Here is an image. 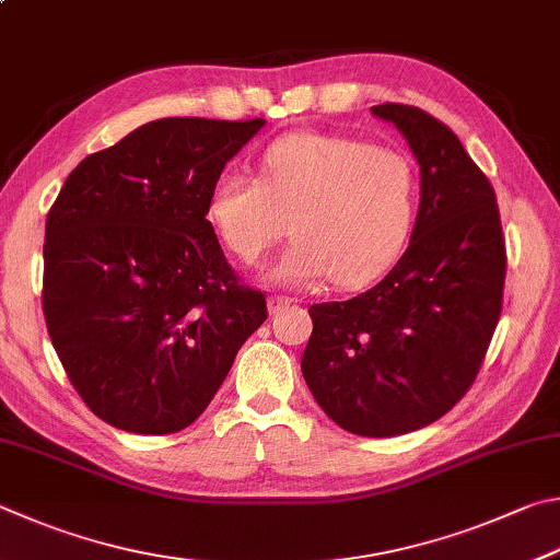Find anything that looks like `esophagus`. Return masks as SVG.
<instances>
[{
	"label": "esophagus",
	"mask_w": 560,
	"mask_h": 560,
	"mask_svg": "<svg viewBox=\"0 0 560 560\" xmlns=\"http://www.w3.org/2000/svg\"><path fill=\"white\" fill-rule=\"evenodd\" d=\"M292 298H285V295H270L268 298V310H270V315H275V312H280L282 307H290L292 305Z\"/></svg>",
	"instance_id": "obj_1"
}]
</instances>
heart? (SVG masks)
<instances>
[{
	"instance_id": "1",
	"label": "heart",
	"mask_w": 560,
	"mask_h": 560,
	"mask_svg": "<svg viewBox=\"0 0 560 560\" xmlns=\"http://www.w3.org/2000/svg\"><path fill=\"white\" fill-rule=\"evenodd\" d=\"M416 209L418 176L406 154L341 135L292 132L265 147L260 176H215L206 215L245 265L260 262L290 221L295 243L270 278L295 288L331 278L354 290L394 268Z\"/></svg>"
}]
</instances>
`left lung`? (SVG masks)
Listing matches in <instances>:
<instances>
[{
  "mask_svg": "<svg viewBox=\"0 0 560 560\" xmlns=\"http://www.w3.org/2000/svg\"><path fill=\"white\" fill-rule=\"evenodd\" d=\"M371 113L420 164L418 219L378 285L310 307L302 376L339 428L394 438L435 423L475 384L502 315L506 248L492 184L457 135L413 105Z\"/></svg>",
  "mask_w": 560,
  "mask_h": 560,
  "instance_id": "obj_1",
  "label": "left lung"
}]
</instances>
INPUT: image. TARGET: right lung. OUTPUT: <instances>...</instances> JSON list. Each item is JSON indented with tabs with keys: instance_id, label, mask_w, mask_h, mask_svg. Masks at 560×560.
Instances as JSON below:
<instances>
[{
	"instance_id": "add662e5",
	"label": "right lung",
	"mask_w": 560,
	"mask_h": 560,
	"mask_svg": "<svg viewBox=\"0 0 560 560\" xmlns=\"http://www.w3.org/2000/svg\"><path fill=\"white\" fill-rule=\"evenodd\" d=\"M262 125L147 122L85 156L46 215L48 337L78 396L113 428L191 425L268 319L206 219L215 176Z\"/></svg>"
}]
</instances>
